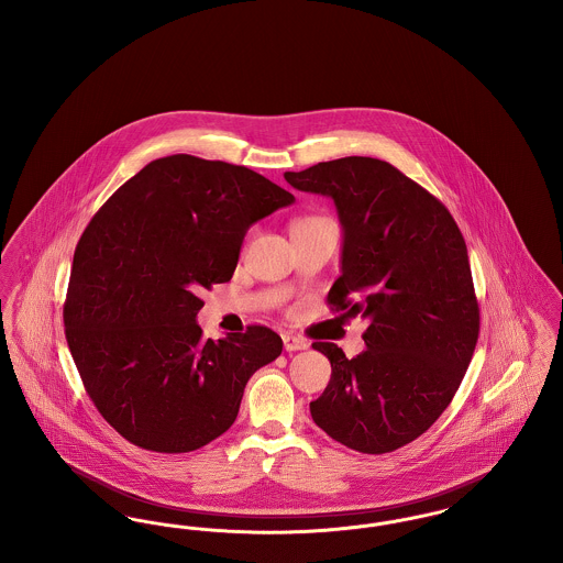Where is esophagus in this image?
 Listing matches in <instances>:
<instances>
[{
  "instance_id": "1",
  "label": "esophagus",
  "mask_w": 563,
  "mask_h": 563,
  "mask_svg": "<svg viewBox=\"0 0 563 563\" xmlns=\"http://www.w3.org/2000/svg\"><path fill=\"white\" fill-rule=\"evenodd\" d=\"M283 342H285V350L287 352H295V350H306L308 349V342L303 340V338H299V335H283Z\"/></svg>"
}]
</instances>
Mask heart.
<instances>
[{
  "label": "heart",
  "mask_w": 563,
  "mask_h": 563,
  "mask_svg": "<svg viewBox=\"0 0 563 563\" xmlns=\"http://www.w3.org/2000/svg\"><path fill=\"white\" fill-rule=\"evenodd\" d=\"M319 221H324L322 217H301V219H297L294 223V232L297 230H301V228H306V225H312V223H319Z\"/></svg>",
  "instance_id": "heart-1"
}]
</instances>
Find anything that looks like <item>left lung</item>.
<instances>
[{
    "mask_svg": "<svg viewBox=\"0 0 563 563\" xmlns=\"http://www.w3.org/2000/svg\"><path fill=\"white\" fill-rule=\"evenodd\" d=\"M301 191L329 196L344 232L331 310L367 321L354 358L331 342V379L310 413L331 439L388 454L448 409L479 338V303L466 242L430 191L388 162L365 156L285 173Z\"/></svg>",
    "mask_w": 563,
    "mask_h": 563,
    "instance_id": "obj_1",
    "label": "left lung"
}]
</instances>
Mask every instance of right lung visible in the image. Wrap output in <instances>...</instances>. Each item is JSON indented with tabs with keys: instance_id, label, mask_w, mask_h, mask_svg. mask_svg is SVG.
<instances>
[{
	"instance_id": "add662e5",
	"label": "right lung",
	"mask_w": 563,
	"mask_h": 563,
	"mask_svg": "<svg viewBox=\"0 0 563 563\" xmlns=\"http://www.w3.org/2000/svg\"><path fill=\"white\" fill-rule=\"evenodd\" d=\"M294 194L228 162H150L86 225L65 338L88 397L136 448L186 454L230 429L249 377L283 352L264 324L205 340L202 289L228 283L246 230Z\"/></svg>"
}]
</instances>
